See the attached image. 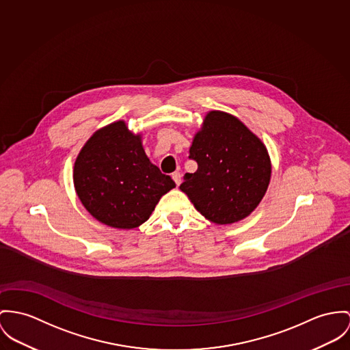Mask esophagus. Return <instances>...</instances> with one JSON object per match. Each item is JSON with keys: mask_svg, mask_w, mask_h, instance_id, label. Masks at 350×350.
Instances as JSON below:
<instances>
[{"mask_svg": "<svg viewBox=\"0 0 350 350\" xmlns=\"http://www.w3.org/2000/svg\"><path fill=\"white\" fill-rule=\"evenodd\" d=\"M172 178H173V181L176 183V185L180 187V184H181V174H180L178 172H174V173L172 174Z\"/></svg>", "mask_w": 350, "mask_h": 350, "instance_id": "obj_1", "label": "esophagus"}]
</instances>
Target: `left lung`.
<instances>
[{"instance_id": "8db88e82", "label": "left lung", "mask_w": 350, "mask_h": 350, "mask_svg": "<svg viewBox=\"0 0 350 350\" xmlns=\"http://www.w3.org/2000/svg\"><path fill=\"white\" fill-rule=\"evenodd\" d=\"M197 162L180 189L209 221L226 225L241 221L261 202L269 187V154L262 141L241 121L212 110L189 149Z\"/></svg>"}]
</instances>
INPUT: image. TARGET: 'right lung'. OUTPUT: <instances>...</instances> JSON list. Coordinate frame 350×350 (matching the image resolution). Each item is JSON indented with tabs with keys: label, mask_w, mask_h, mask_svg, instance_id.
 <instances>
[{
	"label": "right lung",
	"mask_w": 350,
	"mask_h": 350,
	"mask_svg": "<svg viewBox=\"0 0 350 350\" xmlns=\"http://www.w3.org/2000/svg\"><path fill=\"white\" fill-rule=\"evenodd\" d=\"M73 181L85 209L117 229L144 224L162 196L176 187L170 176L149 161L141 135L132 133L124 121L86 141L75 162Z\"/></svg>",
	"instance_id": "add662e5"
}]
</instances>
